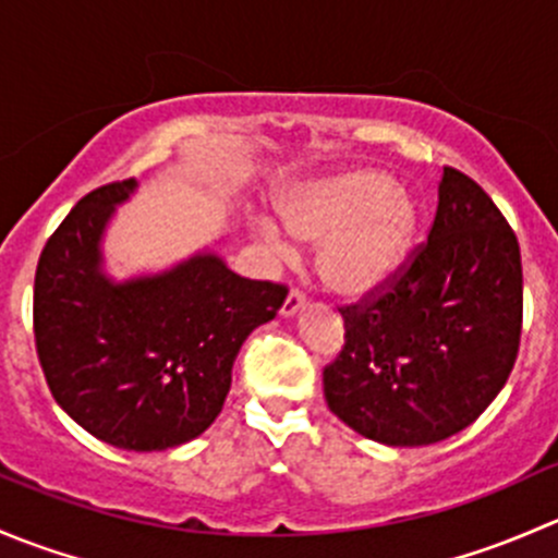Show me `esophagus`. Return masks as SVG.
<instances>
[{"mask_svg": "<svg viewBox=\"0 0 558 558\" xmlns=\"http://www.w3.org/2000/svg\"><path fill=\"white\" fill-rule=\"evenodd\" d=\"M305 302H307L305 291H302V289H291L289 296H286L283 307H280V313H283V315H294L296 311H302V307H305Z\"/></svg>", "mask_w": 558, "mask_h": 558, "instance_id": "1", "label": "esophagus"}]
</instances>
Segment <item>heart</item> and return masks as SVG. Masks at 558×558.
<instances>
[{
  "instance_id": "b5f03b06",
  "label": "heart",
  "mask_w": 558,
  "mask_h": 558,
  "mask_svg": "<svg viewBox=\"0 0 558 558\" xmlns=\"http://www.w3.org/2000/svg\"><path fill=\"white\" fill-rule=\"evenodd\" d=\"M280 216L296 238L320 240V272L348 294L378 286L402 262L415 232L408 191L375 170H348L305 185L283 202Z\"/></svg>"
}]
</instances>
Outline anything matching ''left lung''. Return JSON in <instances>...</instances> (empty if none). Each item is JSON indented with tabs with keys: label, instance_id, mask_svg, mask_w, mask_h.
<instances>
[{
	"label": "left lung",
	"instance_id": "obj_1",
	"mask_svg": "<svg viewBox=\"0 0 558 558\" xmlns=\"http://www.w3.org/2000/svg\"><path fill=\"white\" fill-rule=\"evenodd\" d=\"M340 313L345 342L324 367L331 413L384 446L446 440L513 373L523 324L515 232L470 174L442 167L424 243Z\"/></svg>",
	"mask_w": 558,
	"mask_h": 558
}]
</instances>
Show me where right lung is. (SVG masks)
<instances>
[{"mask_svg": "<svg viewBox=\"0 0 558 558\" xmlns=\"http://www.w3.org/2000/svg\"><path fill=\"white\" fill-rule=\"evenodd\" d=\"M134 180L83 196L39 253L35 348L50 393L88 435L123 451H165L221 413L232 364L283 305L286 283L240 278L216 256L112 286L99 238Z\"/></svg>", "mask_w": 558, "mask_h": 558, "instance_id": "right-lung-1", "label": "right lung"}]
</instances>
